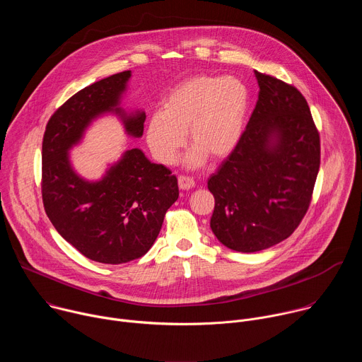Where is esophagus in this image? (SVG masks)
<instances>
[{
	"mask_svg": "<svg viewBox=\"0 0 362 362\" xmlns=\"http://www.w3.org/2000/svg\"><path fill=\"white\" fill-rule=\"evenodd\" d=\"M177 182H179V187H180L182 190H189V189L194 187V180H193V177H190V176L180 175V176L177 177Z\"/></svg>",
	"mask_w": 362,
	"mask_h": 362,
	"instance_id": "34e87169",
	"label": "esophagus"
}]
</instances>
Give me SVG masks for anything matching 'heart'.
Wrapping results in <instances>:
<instances>
[{
    "mask_svg": "<svg viewBox=\"0 0 362 362\" xmlns=\"http://www.w3.org/2000/svg\"><path fill=\"white\" fill-rule=\"evenodd\" d=\"M247 107L245 86L230 77L197 76L176 86L168 95L163 112L150 119L147 141L162 163L172 165L186 143L194 148L189 165L223 158L238 143Z\"/></svg>",
    "mask_w": 362,
    "mask_h": 362,
    "instance_id": "heart-1",
    "label": "heart"
}]
</instances>
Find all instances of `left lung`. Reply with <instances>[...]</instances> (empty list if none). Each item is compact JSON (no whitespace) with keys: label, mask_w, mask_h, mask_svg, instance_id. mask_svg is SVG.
I'll list each match as a JSON object with an SVG mask.
<instances>
[{"label":"left lung","mask_w":362,"mask_h":362,"mask_svg":"<svg viewBox=\"0 0 362 362\" xmlns=\"http://www.w3.org/2000/svg\"><path fill=\"white\" fill-rule=\"evenodd\" d=\"M253 113L229 156L208 180L215 197L211 228L238 252L268 249L299 226L321 163L320 132L302 93L255 71Z\"/></svg>","instance_id":"8db88e82"}]
</instances>
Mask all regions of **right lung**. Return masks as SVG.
<instances>
[{
	"instance_id": "add662e5",
	"label": "right lung",
	"mask_w": 362,
	"mask_h": 362,
	"mask_svg": "<svg viewBox=\"0 0 362 362\" xmlns=\"http://www.w3.org/2000/svg\"><path fill=\"white\" fill-rule=\"evenodd\" d=\"M130 70L95 81L71 95L49 117L41 150L44 211L57 232L81 255L119 265L141 257L156 240L165 215L179 197L177 177L127 150L100 182H86L70 168L67 150L95 116L117 109ZM129 134L140 137L144 113L123 116Z\"/></svg>"
}]
</instances>
